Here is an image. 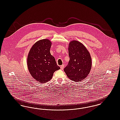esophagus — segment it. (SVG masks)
Here are the masks:
<instances>
[{
  "label": "esophagus",
  "mask_w": 120,
  "mask_h": 120,
  "mask_svg": "<svg viewBox=\"0 0 120 120\" xmlns=\"http://www.w3.org/2000/svg\"><path fill=\"white\" fill-rule=\"evenodd\" d=\"M64 65H62L60 66V68L62 70L64 69Z\"/></svg>",
  "instance_id": "34e87169"
}]
</instances>
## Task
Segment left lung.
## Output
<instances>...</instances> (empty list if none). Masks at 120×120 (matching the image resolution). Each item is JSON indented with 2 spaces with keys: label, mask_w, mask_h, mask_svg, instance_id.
I'll list each match as a JSON object with an SVG mask.
<instances>
[{
  "label": "left lung",
  "mask_w": 120,
  "mask_h": 120,
  "mask_svg": "<svg viewBox=\"0 0 120 120\" xmlns=\"http://www.w3.org/2000/svg\"><path fill=\"white\" fill-rule=\"evenodd\" d=\"M69 61L64 70L71 80L78 82L85 79L91 68V59L89 52L84 45L76 40L69 45Z\"/></svg>",
  "instance_id": "1"
}]
</instances>
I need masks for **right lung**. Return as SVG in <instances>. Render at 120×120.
<instances>
[{"mask_svg": "<svg viewBox=\"0 0 120 120\" xmlns=\"http://www.w3.org/2000/svg\"><path fill=\"white\" fill-rule=\"evenodd\" d=\"M51 43L47 39L37 41L29 51L27 58L28 69L32 76L40 83L51 79L53 73L60 68L50 52Z\"/></svg>", "mask_w": 120, "mask_h": 120, "instance_id": "obj_1", "label": "right lung"}]
</instances>
